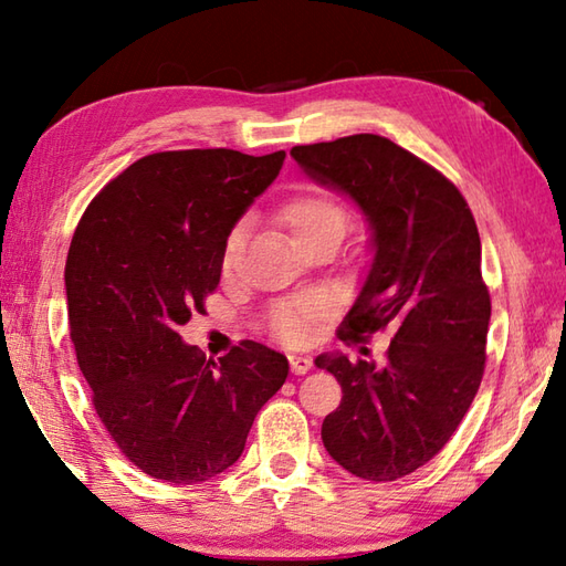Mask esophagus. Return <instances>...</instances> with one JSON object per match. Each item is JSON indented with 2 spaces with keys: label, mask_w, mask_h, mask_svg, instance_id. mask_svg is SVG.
Returning a JSON list of instances; mask_svg holds the SVG:
<instances>
[{
  "label": "esophagus",
  "mask_w": 566,
  "mask_h": 566,
  "mask_svg": "<svg viewBox=\"0 0 566 566\" xmlns=\"http://www.w3.org/2000/svg\"><path fill=\"white\" fill-rule=\"evenodd\" d=\"M287 360H291V370L295 373V375H305V373H310L312 370V360L307 358V356H287Z\"/></svg>",
  "instance_id": "1"
}]
</instances>
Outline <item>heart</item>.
Here are the masks:
<instances>
[{"mask_svg":"<svg viewBox=\"0 0 566 566\" xmlns=\"http://www.w3.org/2000/svg\"><path fill=\"white\" fill-rule=\"evenodd\" d=\"M281 220L287 230H291L295 242H310L319 240V237H334L342 240L346 230V210L344 206L334 200L332 196L319 191H307L285 200L281 208ZM244 240V228H237L228 234L224 242V261H232L237 251H240ZM319 315V303L315 300H291L273 310L271 326L279 338L287 344H303L312 334V322Z\"/></svg>","mask_w":566,"mask_h":566,"instance_id":"obj_1","label":"heart"}]
</instances>
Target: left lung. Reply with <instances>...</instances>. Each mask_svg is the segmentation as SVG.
Returning <instances> with one entry per match:
<instances>
[{"instance_id":"left-lung-1","label":"left lung","mask_w":566,"mask_h":566,"mask_svg":"<svg viewBox=\"0 0 566 566\" xmlns=\"http://www.w3.org/2000/svg\"><path fill=\"white\" fill-rule=\"evenodd\" d=\"M291 157L368 222L373 259L346 336L395 334L382 366L315 358L344 392L322 443L360 480L392 482L438 455L480 389L492 317L480 232L458 188L387 137L297 145Z\"/></svg>"}]
</instances>
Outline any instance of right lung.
I'll return each mask as SVG.
<instances>
[{"label": "right lung", "mask_w": 566, "mask_h": 566, "mask_svg": "<svg viewBox=\"0 0 566 566\" xmlns=\"http://www.w3.org/2000/svg\"><path fill=\"white\" fill-rule=\"evenodd\" d=\"M285 153L181 149L137 159L72 237L70 336L106 431L155 480L198 484L240 460L287 358L256 342L206 360L181 326L220 283L224 242Z\"/></svg>", "instance_id": "add662e5"}]
</instances>
